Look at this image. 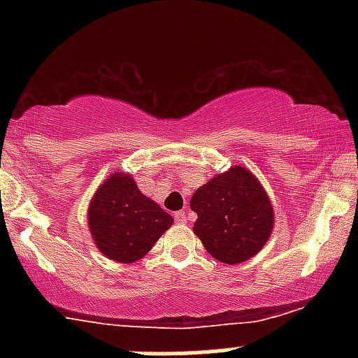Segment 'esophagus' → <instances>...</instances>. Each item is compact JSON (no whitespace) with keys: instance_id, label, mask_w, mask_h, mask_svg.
<instances>
[{"instance_id":"esophagus-1","label":"esophagus","mask_w":358,"mask_h":358,"mask_svg":"<svg viewBox=\"0 0 358 358\" xmlns=\"http://www.w3.org/2000/svg\"><path fill=\"white\" fill-rule=\"evenodd\" d=\"M175 220H176V222H180V224H187V220H188V213L185 212V210L176 212V213H175Z\"/></svg>"}]
</instances>
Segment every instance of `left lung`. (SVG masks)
Listing matches in <instances>:
<instances>
[{
	"label": "left lung",
	"instance_id": "1",
	"mask_svg": "<svg viewBox=\"0 0 358 358\" xmlns=\"http://www.w3.org/2000/svg\"><path fill=\"white\" fill-rule=\"evenodd\" d=\"M193 232L212 257L239 264L264 248L274 225L268 193L244 166L215 175L193 193Z\"/></svg>",
	"mask_w": 358,
	"mask_h": 358
}]
</instances>
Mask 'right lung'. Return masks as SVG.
Wrapping results in <instances>:
<instances>
[{
    "instance_id": "1",
    "label": "right lung",
    "mask_w": 358,
    "mask_h": 358,
    "mask_svg": "<svg viewBox=\"0 0 358 358\" xmlns=\"http://www.w3.org/2000/svg\"><path fill=\"white\" fill-rule=\"evenodd\" d=\"M89 229L97 249L113 261H138L173 224V217L139 192L133 176L109 175L89 203Z\"/></svg>"
}]
</instances>
